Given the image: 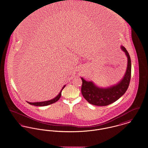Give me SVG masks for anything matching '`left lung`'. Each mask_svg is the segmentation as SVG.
<instances>
[{"label": "left lung", "instance_id": "obj_1", "mask_svg": "<svg viewBox=\"0 0 148 148\" xmlns=\"http://www.w3.org/2000/svg\"><path fill=\"white\" fill-rule=\"evenodd\" d=\"M121 48L127 57V68L124 77L116 85L107 89L99 88L93 82L81 78V93L90 104L97 106H108L121 98L128 89L131 76V62L127 50L123 46Z\"/></svg>", "mask_w": 148, "mask_h": 148}]
</instances>
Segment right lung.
Returning a JSON list of instances; mask_svg holds the SVG:
<instances>
[{
	"label": "right lung",
	"mask_w": 148,
	"mask_h": 148,
	"mask_svg": "<svg viewBox=\"0 0 148 148\" xmlns=\"http://www.w3.org/2000/svg\"><path fill=\"white\" fill-rule=\"evenodd\" d=\"M65 87V85L63 87V88L61 90L60 92H59V94L55 98L51 100H48V101H41V102H36V103H30V102H28L27 101L29 104H30V105H34L35 106H48L50 104H51L53 103H56V101H57L59 98H60L61 97V94H62V90Z\"/></svg>",
	"instance_id": "add662e5"
}]
</instances>
